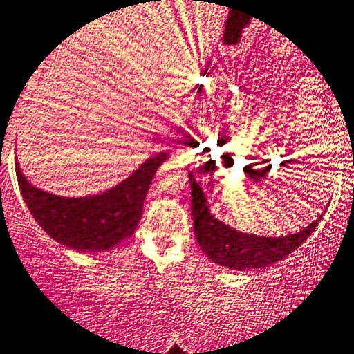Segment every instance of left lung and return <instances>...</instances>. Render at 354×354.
<instances>
[{"label": "left lung", "mask_w": 354, "mask_h": 354, "mask_svg": "<svg viewBox=\"0 0 354 354\" xmlns=\"http://www.w3.org/2000/svg\"><path fill=\"white\" fill-rule=\"evenodd\" d=\"M188 178L192 187L194 232L198 245L212 263L225 268L243 272L250 268H266L286 259L301 243L306 242L322 219L320 214L304 230L286 236H259L240 232L211 214L207 198L198 181L192 173H188Z\"/></svg>", "instance_id": "1"}]
</instances>
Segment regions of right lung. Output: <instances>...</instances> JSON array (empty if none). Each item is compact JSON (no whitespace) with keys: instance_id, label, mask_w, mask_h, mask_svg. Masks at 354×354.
<instances>
[{"instance_id":"right-lung-1","label":"right lung","mask_w":354,"mask_h":354,"mask_svg":"<svg viewBox=\"0 0 354 354\" xmlns=\"http://www.w3.org/2000/svg\"><path fill=\"white\" fill-rule=\"evenodd\" d=\"M167 159V152L156 153L111 190L86 197H62L34 187L17 160L15 173L30 214L51 239L79 252H105L135 233L153 174Z\"/></svg>"}]
</instances>
